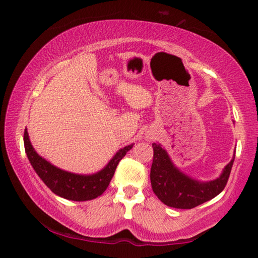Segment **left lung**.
I'll return each mask as SVG.
<instances>
[{"label": "left lung", "instance_id": "left-lung-1", "mask_svg": "<svg viewBox=\"0 0 258 258\" xmlns=\"http://www.w3.org/2000/svg\"><path fill=\"white\" fill-rule=\"evenodd\" d=\"M150 181L155 195L165 205L180 209H191L216 197L228 183L234 156L216 180L199 182L185 175L174 166L166 150L158 143H152Z\"/></svg>", "mask_w": 258, "mask_h": 258}]
</instances>
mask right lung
Segmentation results:
<instances>
[{
  "label": "right lung",
  "instance_id": "right-lung-1",
  "mask_svg": "<svg viewBox=\"0 0 258 258\" xmlns=\"http://www.w3.org/2000/svg\"><path fill=\"white\" fill-rule=\"evenodd\" d=\"M24 145L29 163L32 164L35 172L45 183V185L59 197L74 202L92 200L101 196L110 183L117 165L126 155V152L133 147V145H131L120 149L100 172L92 175H80V174L62 171L38 156L29 141L27 130H25L24 133Z\"/></svg>",
  "mask_w": 258,
  "mask_h": 258
}]
</instances>
